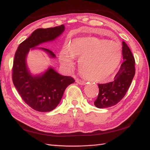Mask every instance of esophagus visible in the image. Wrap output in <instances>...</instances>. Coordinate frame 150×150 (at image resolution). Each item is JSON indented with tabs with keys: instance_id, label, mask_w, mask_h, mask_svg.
<instances>
[{
	"instance_id": "34e87169",
	"label": "esophagus",
	"mask_w": 150,
	"mask_h": 150,
	"mask_svg": "<svg viewBox=\"0 0 150 150\" xmlns=\"http://www.w3.org/2000/svg\"><path fill=\"white\" fill-rule=\"evenodd\" d=\"M76 82H77V83L79 84L80 85L85 84V82L84 81L81 80V79H77V80H76Z\"/></svg>"
}]
</instances>
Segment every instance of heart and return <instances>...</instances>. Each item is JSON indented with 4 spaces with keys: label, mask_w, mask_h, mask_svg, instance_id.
Returning a JSON list of instances; mask_svg holds the SVG:
<instances>
[{
    "label": "heart",
    "mask_w": 150,
    "mask_h": 150,
    "mask_svg": "<svg viewBox=\"0 0 150 150\" xmlns=\"http://www.w3.org/2000/svg\"><path fill=\"white\" fill-rule=\"evenodd\" d=\"M73 57H81L79 69L89 80L103 82L113 74L122 58L119 44L97 38H79L73 40L69 48L60 56L64 66L71 68L74 65Z\"/></svg>",
    "instance_id": "1"
}]
</instances>
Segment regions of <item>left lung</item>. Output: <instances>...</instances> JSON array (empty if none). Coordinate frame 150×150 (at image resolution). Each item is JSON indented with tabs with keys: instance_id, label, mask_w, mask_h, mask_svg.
I'll return each instance as SVG.
<instances>
[{
	"instance_id": "8db88e82",
	"label": "left lung",
	"mask_w": 150,
	"mask_h": 150,
	"mask_svg": "<svg viewBox=\"0 0 150 150\" xmlns=\"http://www.w3.org/2000/svg\"><path fill=\"white\" fill-rule=\"evenodd\" d=\"M122 57L124 62L113 82L98 84L99 93L94 102L98 108H106L116 105L125 96L135 73V59L129 47L122 42Z\"/></svg>"
}]
</instances>
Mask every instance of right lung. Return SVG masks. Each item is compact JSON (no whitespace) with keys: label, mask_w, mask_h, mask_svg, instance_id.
I'll return each instance as SVG.
<instances>
[{"label":"right lung","mask_w":150,"mask_h":150,"mask_svg":"<svg viewBox=\"0 0 150 150\" xmlns=\"http://www.w3.org/2000/svg\"><path fill=\"white\" fill-rule=\"evenodd\" d=\"M65 29L64 25L50 28H39L20 44L16 51L12 68V80L22 100L32 109L48 112L58 106L66 88L75 82L69 76H63L49 68L42 75L32 76L27 68L26 57L30 48L43 42L55 40ZM51 57L55 55L52 51L39 47Z\"/></svg>","instance_id":"add662e5"}]
</instances>
